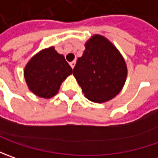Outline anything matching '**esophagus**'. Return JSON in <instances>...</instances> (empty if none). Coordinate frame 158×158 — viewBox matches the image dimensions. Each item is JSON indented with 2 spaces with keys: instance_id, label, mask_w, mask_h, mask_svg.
<instances>
[{
  "instance_id": "esophagus-1",
  "label": "esophagus",
  "mask_w": 158,
  "mask_h": 158,
  "mask_svg": "<svg viewBox=\"0 0 158 158\" xmlns=\"http://www.w3.org/2000/svg\"><path fill=\"white\" fill-rule=\"evenodd\" d=\"M76 60H73V61H71V62H70V66H71V68H72V69H74V68H75V65H76Z\"/></svg>"
}]
</instances>
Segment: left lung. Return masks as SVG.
Returning <instances> with one entry per match:
<instances>
[{
    "label": "left lung",
    "mask_w": 158,
    "mask_h": 158,
    "mask_svg": "<svg viewBox=\"0 0 158 158\" xmlns=\"http://www.w3.org/2000/svg\"><path fill=\"white\" fill-rule=\"evenodd\" d=\"M73 75L86 98L105 103L118 95L124 86L127 69L118 50L104 36L93 35L85 43Z\"/></svg>",
    "instance_id": "8db88e82"
}]
</instances>
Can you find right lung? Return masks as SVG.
Listing matches in <instances>:
<instances>
[{
	"instance_id": "right-lung-1",
	"label": "right lung",
	"mask_w": 158,
	"mask_h": 158,
	"mask_svg": "<svg viewBox=\"0 0 158 158\" xmlns=\"http://www.w3.org/2000/svg\"><path fill=\"white\" fill-rule=\"evenodd\" d=\"M73 70L53 46L41 50L26 64L23 75L29 89L40 98H51Z\"/></svg>"
}]
</instances>
